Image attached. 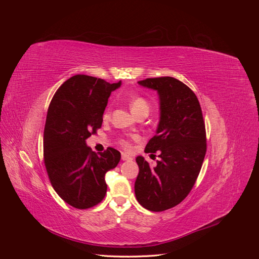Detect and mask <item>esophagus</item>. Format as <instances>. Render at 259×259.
<instances>
[{
  "instance_id": "34e87169",
  "label": "esophagus",
  "mask_w": 259,
  "mask_h": 259,
  "mask_svg": "<svg viewBox=\"0 0 259 259\" xmlns=\"http://www.w3.org/2000/svg\"><path fill=\"white\" fill-rule=\"evenodd\" d=\"M122 160H123V161H132L133 158H132L131 155L126 154V153H122Z\"/></svg>"
}]
</instances>
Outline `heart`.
I'll return each instance as SVG.
<instances>
[{
	"instance_id": "obj_1",
	"label": "heart",
	"mask_w": 259,
	"mask_h": 259,
	"mask_svg": "<svg viewBox=\"0 0 259 259\" xmlns=\"http://www.w3.org/2000/svg\"><path fill=\"white\" fill-rule=\"evenodd\" d=\"M131 110L135 115H138L140 113H149L150 111V105H149L148 101L144 97H135L133 98L131 101ZM110 116V109H107L104 113V119H108ZM117 144H119L121 147L124 149H130L131 148V143L130 140L126 138H119L117 139Z\"/></svg>"
}]
</instances>
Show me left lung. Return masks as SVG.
Segmentation results:
<instances>
[{
	"label": "left lung",
	"mask_w": 259,
	"mask_h": 259,
	"mask_svg": "<svg viewBox=\"0 0 259 259\" xmlns=\"http://www.w3.org/2000/svg\"><path fill=\"white\" fill-rule=\"evenodd\" d=\"M138 83L158 91L160 97L156 135L145 149L147 153L160 151V160L151 167L137 156L135 194L143 207L163 211L184 201L197 182L206 153L205 123L198 97L175 77H150Z\"/></svg>",
	"instance_id": "8db88e82"
}]
</instances>
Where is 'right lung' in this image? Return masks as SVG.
Returning <instances> with one entry per match:
<instances>
[{"label":"right lung","instance_id":"add662e5","mask_svg":"<svg viewBox=\"0 0 259 259\" xmlns=\"http://www.w3.org/2000/svg\"><path fill=\"white\" fill-rule=\"evenodd\" d=\"M120 85L76 74L60 86L50 104L44 127L45 168L54 190L75 208H91L103 201L105 175L120 162L115 149L95 153L85 143L101 127L108 98Z\"/></svg>","mask_w":259,"mask_h":259}]
</instances>
